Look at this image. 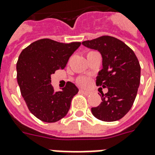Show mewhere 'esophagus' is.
I'll list each match as a JSON object with an SVG mask.
<instances>
[{
  "label": "esophagus",
  "instance_id": "obj_1",
  "mask_svg": "<svg viewBox=\"0 0 155 155\" xmlns=\"http://www.w3.org/2000/svg\"><path fill=\"white\" fill-rule=\"evenodd\" d=\"M80 93H83V94H84V95H88L90 93V92H88L87 90H84V89H80Z\"/></svg>",
  "mask_w": 155,
  "mask_h": 155
}]
</instances>
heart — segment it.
I'll list each match as a JSON object with an SVG mask.
<instances>
[{"label": "heart", "instance_id": "heart-1", "mask_svg": "<svg viewBox=\"0 0 155 155\" xmlns=\"http://www.w3.org/2000/svg\"><path fill=\"white\" fill-rule=\"evenodd\" d=\"M77 83L78 84H80V85H86L88 84V80L85 79V78H80V79H78Z\"/></svg>", "mask_w": 155, "mask_h": 155}]
</instances>
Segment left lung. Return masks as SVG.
Returning <instances> with one entry per match:
<instances>
[{
    "label": "left lung",
    "mask_w": 155,
    "mask_h": 155,
    "mask_svg": "<svg viewBox=\"0 0 155 155\" xmlns=\"http://www.w3.org/2000/svg\"><path fill=\"white\" fill-rule=\"evenodd\" d=\"M88 48L98 50L102 57V69L97 77V86L108 88L101 94V102L91 110L102 121L122 119L132 108L140 80V67L133 49L119 39L102 35L83 41Z\"/></svg>",
    "instance_id": "left-lung-1"
}]
</instances>
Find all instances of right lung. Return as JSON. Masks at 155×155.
Returning <instances> with one entry per match:
<instances>
[{
	"label": "right lung",
	"instance_id": "1",
	"mask_svg": "<svg viewBox=\"0 0 155 155\" xmlns=\"http://www.w3.org/2000/svg\"><path fill=\"white\" fill-rule=\"evenodd\" d=\"M80 45L41 39L28 45L18 57L16 68L20 92L31 113L43 122H57L66 116L79 91L73 83L67 82L62 91L54 93L51 75L64 69Z\"/></svg>",
	"mask_w": 155,
	"mask_h": 155
}]
</instances>
